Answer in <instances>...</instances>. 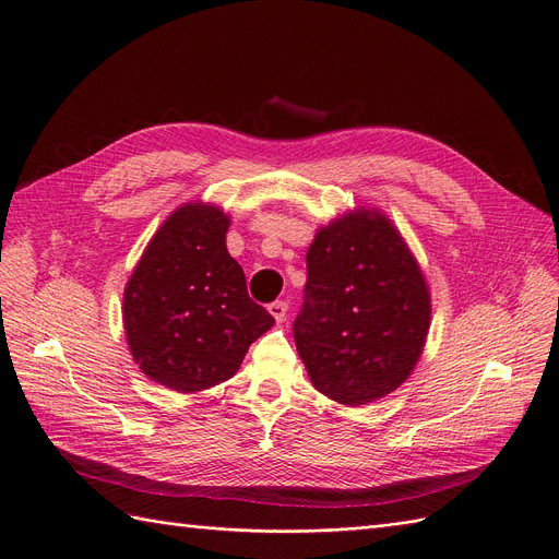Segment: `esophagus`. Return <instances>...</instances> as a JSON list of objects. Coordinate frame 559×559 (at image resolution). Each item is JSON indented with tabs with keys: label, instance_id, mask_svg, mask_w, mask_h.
Instances as JSON below:
<instances>
[{
	"label": "esophagus",
	"instance_id": "obj_1",
	"mask_svg": "<svg viewBox=\"0 0 559 559\" xmlns=\"http://www.w3.org/2000/svg\"><path fill=\"white\" fill-rule=\"evenodd\" d=\"M269 311H271V316L277 322H284L286 320V311H288V302L286 300H275V302L269 305Z\"/></svg>",
	"mask_w": 559,
	"mask_h": 559
}]
</instances>
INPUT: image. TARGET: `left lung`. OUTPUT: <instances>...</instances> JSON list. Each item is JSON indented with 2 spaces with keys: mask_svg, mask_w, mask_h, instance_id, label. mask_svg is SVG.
Listing matches in <instances>:
<instances>
[{
  "mask_svg": "<svg viewBox=\"0 0 559 559\" xmlns=\"http://www.w3.org/2000/svg\"><path fill=\"white\" fill-rule=\"evenodd\" d=\"M429 320V288L385 216L347 214L316 235L293 336L322 395L358 406L400 388Z\"/></svg>",
  "mask_w": 559,
  "mask_h": 559,
  "instance_id": "obj_1",
  "label": "left lung"
}]
</instances>
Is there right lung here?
<instances>
[{
    "label": "right lung",
    "instance_id": "right-lung-1",
    "mask_svg": "<svg viewBox=\"0 0 559 559\" xmlns=\"http://www.w3.org/2000/svg\"><path fill=\"white\" fill-rule=\"evenodd\" d=\"M227 227L212 205H182L157 229L123 293L130 352L146 377L178 392L227 381L275 322L248 295L225 246Z\"/></svg>",
    "mask_w": 559,
    "mask_h": 559
}]
</instances>
